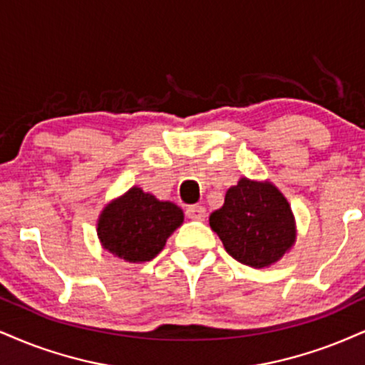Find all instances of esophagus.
I'll return each instance as SVG.
<instances>
[{
    "instance_id": "obj_1",
    "label": "esophagus",
    "mask_w": 365,
    "mask_h": 365,
    "mask_svg": "<svg viewBox=\"0 0 365 365\" xmlns=\"http://www.w3.org/2000/svg\"><path fill=\"white\" fill-rule=\"evenodd\" d=\"M186 215H187V218H191V220H205L206 210H205V206H201V205H191L186 208Z\"/></svg>"
}]
</instances>
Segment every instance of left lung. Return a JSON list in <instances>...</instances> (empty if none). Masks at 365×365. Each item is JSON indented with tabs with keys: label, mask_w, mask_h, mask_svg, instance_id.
Instances as JSON below:
<instances>
[{
	"label": "left lung",
	"mask_w": 365,
	"mask_h": 365,
	"mask_svg": "<svg viewBox=\"0 0 365 365\" xmlns=\"http://www.w3.org/2000/svg\"><path fill=\"white\" fill-rule=\"evenodd\" d=\"M210 227L225 250L240 264L267 267L294 244L289 203L271 182L240 179L225 195V203L210 217Z\"/></svg>",
	"instance_id": "8db88e82"
}]
</instances>
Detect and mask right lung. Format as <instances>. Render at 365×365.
<instances>
[{
  "mask_svg": "<svg viewBox=\"0 0 365 365\" xmlns=\"http://www.w3.org/2000/svg\"><path fill=\"white\" fill-rule=\"evenodd\" d=\"M182 211L169 201L132 187L103 210L98 237L106 250L128 262H147L164 249L182 223Z\"/></svg>",
  "mask_w": 365,
  "mask_h": 365,
  "instance_id": "obj_1",
  "label": "right lung"
}]
</instances>
